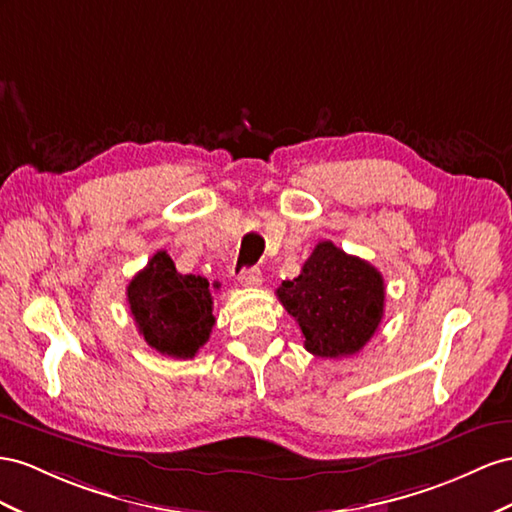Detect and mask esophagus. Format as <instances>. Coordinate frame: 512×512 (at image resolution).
I'll return each mask as SVG.
<instances>
[{"label": "esophagus", "mask_w": 512, "mask_h": 512, "mask_svg": "<svg viewBox=\"0 0 512 512\" xmlns=\"http://www.w3.org/2000/svg\"><path fill=\"white\" fill-rule=\"evenodd\" d=\"M261 281H264V277H261L259 268H246L240 272V283L244 287H257L261 285Z\"/></svg>", "instance_id": "1"}]
</instances>
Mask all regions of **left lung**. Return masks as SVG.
<instances>
[{
    "mask_svg": "<svg viewBox=\"0 0 512 512\" xmlns=\"http://www.w3.org/2000/svg\"><path fill=\"white\" fill-rule=\"evenodd\" d=\"M277 296L316 357H350L370 342L385 311V281L368 261L324 240Z\"/></svg>",
    "mask_w": 512,
    "mask_h": 512,
    "instance_id": "obj_1",
    "label": "left lung"
}]
</instances>
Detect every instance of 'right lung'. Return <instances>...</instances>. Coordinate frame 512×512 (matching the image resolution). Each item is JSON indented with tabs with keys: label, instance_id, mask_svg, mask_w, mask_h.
Returning <instances> with one entry per match:
<instances>
[{
	"label": "right lung",
	"instance_id": "add662e5",
	"mask_svg": "<svg viewBox=\"0 0 512 512\" xmlns=\"http://www.w3.org/2000/svg\"><path fill=\"white\" fill-rule=\"evenodd\" d=\"M127 300L144 342L175 359H192L216 322L209 281L179 274L166 251H157L129 281Z\"/></svg>",
	"mask_w": 512,
	"mask_h": 512
}]
</instances>
